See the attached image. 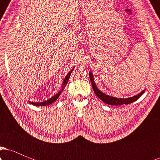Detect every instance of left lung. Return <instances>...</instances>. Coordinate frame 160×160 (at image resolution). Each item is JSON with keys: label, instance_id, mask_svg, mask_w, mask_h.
I'll return each instance as SVG.
<instances>
[{"label": "left lung", "instance_id": "8db88e82", "mask_svg": "<svg viewBox=\"0 0 160 160\" xmlns=\"http://www.w3.org/2000/svg\"><path fill=\"white\" fill-rule=\"evenodd\" d=\"M89 78H90L92 85L93 90H94L95 95H96L101 100L103 101V102H105L106 104H110V105H122V104H130L132 103V102L136 101L137 99H138L141 97V95H142L143 93L144 92V91H142L141 93H139V94H138L137 95H135V96L128 98H116V97H112L110 96V95L104 94L102 92H101L98 88H97L96 85H95V82L94 81V78H93V75L91 72H89Z\"/></svg>", "mask_w": 160, "mask_h": 160}]
</instances>
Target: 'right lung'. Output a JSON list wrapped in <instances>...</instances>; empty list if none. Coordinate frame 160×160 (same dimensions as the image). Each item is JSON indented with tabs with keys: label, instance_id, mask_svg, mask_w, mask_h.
I'll list each match as a JSON object with an SVG mask.
<instances>
[{
	"label": "right lung",
	"instance_id": "add662e5",
	"mask_svg": "<svg viewBox=\"0 0 160 160\" xmlns=\"http://www.w3.org/2000/svg\"><path fill=\"white\" fill-rule=\"evenodd\" d=\"M73 70H74V69H73ZM73 70H71V71H70L68 74L67 76L65 77V80H64V81H63V84H62V89H61V91L58 92L57 93L56 95H55L54 96L52 97V98H50L49 99H48V100L45 101V102H30V104H34V105H35V106H46V105H49V104H52V103H53V102H56L57 99L58 98V97L60 96V95H61L62 92L64 90V89H65L66 84L68 83V80H69L70 76H71V71H73Z\"/></svg>",
	"mask_w": 160,
	"mask_h": 160
}]
</instances>
